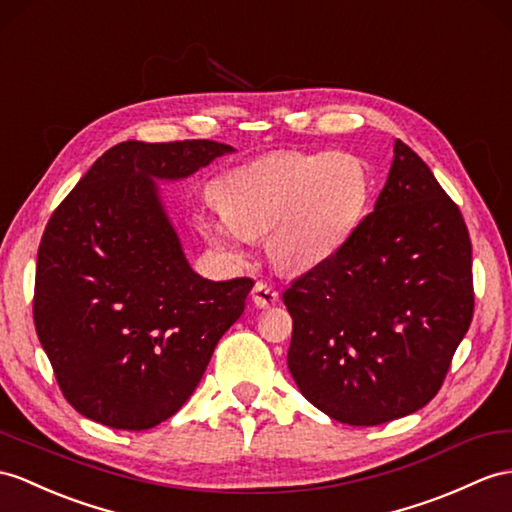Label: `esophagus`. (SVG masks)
Here are the masks:
<instances>
[{"label":"esophagus","mask_w":512,"mask_h":512,"mask_svg":"<svg viewBox=\"0 0 512 512\" xmlns=\"http://www.w3.org/2000/svg\"><path fill=\"white\" fill-rule=\"evenodd\" d=\"M280 299L278 291L273 289V286L269 282H256L254 289H252V302L258 306V308H269L273 306Z\"/></svg>","instance_id":"34e87169"}]
</instances>
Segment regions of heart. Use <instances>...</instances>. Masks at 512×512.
I'll return each mask as SVG.
<instances>
[{"label": "heart", "instance_id": "b5f03b06", "mask_svg": "<svg viewBox=\"0 0 512 512\" xmlns=\"http://www.w3.org/2000/svg\"><path fill=\"white\" fill-rule=\"evenodd\" d=\"M219 208L199 210L197 232L230 265H243L254 241L286 269H315L341 252L365 217L369 176L345 152H278L236 167L215 182Z\"/></svg>", "mask_w": 512, "mask_h": 512}]
</instances>
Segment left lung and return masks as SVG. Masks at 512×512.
<instances>
[{"instance_id":"1","label":"left lung","mask_w":512,"mask_h":512,"mask_svg":"<svg viewBox=\"0 0 512 512\" xmlns=\"http://www.w3.org/2000/svg\"><path fill=\"white\" fill-rule=\"evenodd\" d=\"M376 208L328 263L284 291L289 371L350 426L406 417L439 393L473 317L471 241L458 206L406 143Z\"/></svg>"}]
</instances>
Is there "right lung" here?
Wrapping results in <instances>:
<instances>
[{
  "label": "right lung",
  "mask_w": 512,
  "mask_h": 512,
  "mask_svg": "<svg viewBox=\"0 0 512 512\" xmlns=\"http://www.w3.org/2000/svg\"><path fill=\"white\" fill-rule=\"evenodd\" d=\"M234 147H110L54 210L36 260L34 326L67 402L115 430L176 415L254 280H206L186 260L158 193Z\"/></svg>",
  "instance_id": "obj_1"
}]
</instances>
